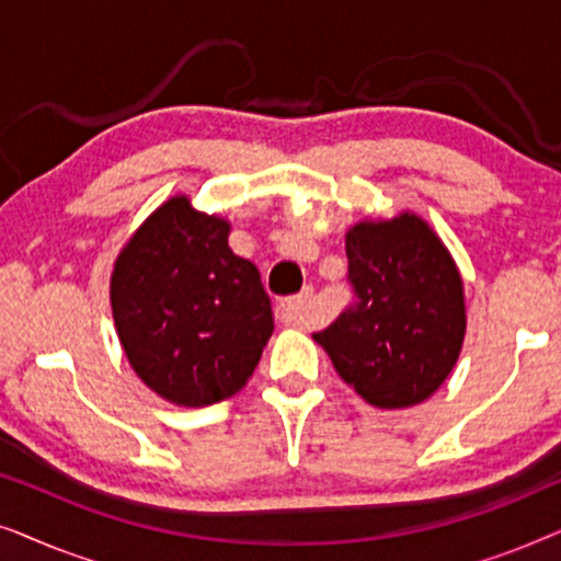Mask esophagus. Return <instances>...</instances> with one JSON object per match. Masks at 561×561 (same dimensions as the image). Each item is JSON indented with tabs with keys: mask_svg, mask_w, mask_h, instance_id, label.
Segmentation results:
<instances>
[{
	"mask_svg": "<svg viewBox=\"0 0 561 561\" xmlns=\"http://www.w3.org/2000/svg\"><path fill=\"white\" fill-rule=\"evenodd\" d=\"M309 301H311L309 290H306V294H298L294 298H286V301H280V306H278L280 319L290 327H304L306 319H309Z\"/></svg>",
	"mask_w": 561,
	"mask_h": 561,
	"instance_id": "obj_1",
	"label": "esophagus"
}]
</instances>
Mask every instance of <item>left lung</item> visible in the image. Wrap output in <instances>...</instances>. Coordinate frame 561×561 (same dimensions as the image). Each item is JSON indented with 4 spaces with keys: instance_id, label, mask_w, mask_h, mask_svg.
I'll return each instance as SVG.
<instances>
[{
    "instance_id": "8db88e82",
    "label": "left lung",
    "mask_w": 561,
    "mask_h": 561,
    "mask_svg": "<svg viewBox=\"0 0 561 561\" xmlns=\"http://www.w3.org/2000/svg\"><path fill=\"white\" fill-rule=\"evenodd\" d=\"M344 248L357 304L313 340L370 405L393 411L426 401L449 378L465 342L455 257L413 211L357 221Z\"/></svg>"
}]
</instances>
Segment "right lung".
Masks as SVG:
<instances>
[{
    "label": "right lung",
    "instance_id": "obj_1",
    "mask_svg": "<svg viewBox=\"0 0 561 561\" xmlns=\"http://www.w3.org/2000/svg\"><path fill=\"white\" fill-rule=\"evenodd\" d=\"M229 221L171 196L114 260L119 344L163 401L202 409L248 386L273 334L257 267L229 248Z\"/></svg>",
    "mask_w": 561,
    "mask_h": 561
}]
</instances>
